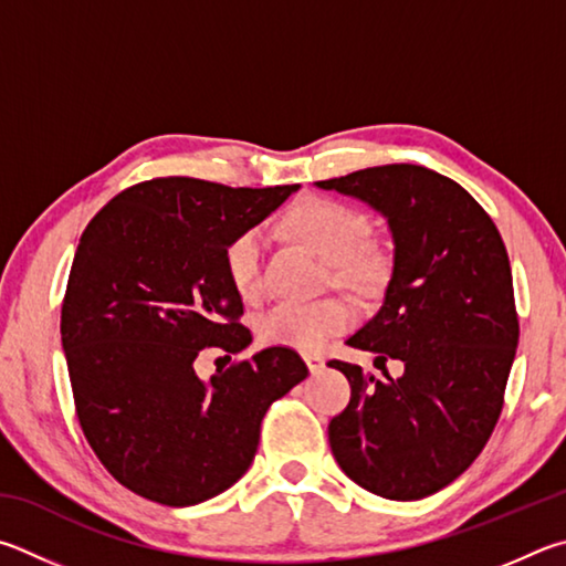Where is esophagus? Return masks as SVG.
<instances>
[{
  "instance_id": "obj_1",
  "label": "esophagus",
  "mask_w": 566,
  "mask_h": 566,
  "mask_svg": "<svg viewBox=\"0 0 566 566\" xmlns=\"http://www.w3.org/2000/svg\"><path fill=\"white\" fill-rule=\"evenodd\" d=\"M303 360L308 365V370L315 375L325 368V358L321 353H303Z\"/></svg>"
}]
</instances>
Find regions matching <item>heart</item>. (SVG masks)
I'll return each instance as SVG.
<instances>
[{
  "label": "heart",
  "mask_w": 566,
  "mask_h": 566,
  "mask_svg": "<svg viewBox=\"0 0 566 566\" xmlns=\"http://www.w3.org/2000/svg\"><path fill=\"white\" fill-rule=\"evenodd\" d=\"M285 233L308 245L331 263V277L343 289L370 295L390 277V255L370 243L368 213L335 198L311 196L295 203L283 218ZM223 273L238 298L255 301L263 289V233L245 228L223 248ZM355 323L348 298L331 295L313 303H281L258 321V335L268 345L303 353L321 350L335 335Z\"/></svg>",
  "instance_id": "1"
}]
</instances>
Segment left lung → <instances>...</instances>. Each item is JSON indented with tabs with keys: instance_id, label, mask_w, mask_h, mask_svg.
Wrapping results in <instances>:
<instances>
[{
	"instance_id": "obj_1",
	"label": "left lung",
	"mask_w": 566,
	"mask_h": 566,
	"mask_svg": "<svg viewBox=\"0 0 566 566\" xmlns=\"http://www.w3.org/2000/svg\"><path fill=\"white\" fill-rule=\"evenodd\" d=\"M318 186L388 218L385 303L348 345L405 363L388 380L328 363L350 382L348 408L328 424L331 450L368 492L422 500L470 468L500 420L520 340L507 248L460 184L424 166L363 168Z\"/></svg>"
}]
</instances>
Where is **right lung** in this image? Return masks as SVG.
<instances>
[{
  "instance_id": "1",
  "label": "right lung",
  "mask_w": 566,
  "mask_h": 566,
  "mask_svg": "<svg viewBox=\"0 0 566 566\" xmlns=\"http://www.w3.org/2000/svg\"><path fill=\"white\" fill-rule=\"evenodd\" d=\"M293 186L231 188L188 176L128 186L78 238L62 303V348L86 442L116 482L188 507L251 468L271 402L308 368L265 348L208 382L198 353L251 343L223 248L261 223Z\"/></svg>"
}]
</instances>
